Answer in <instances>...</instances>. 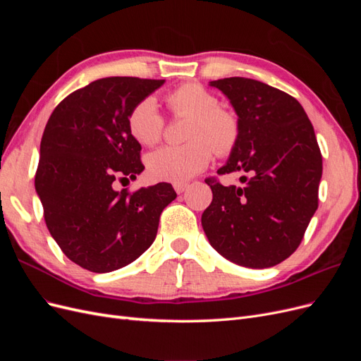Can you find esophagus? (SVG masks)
Wrapping results in <instances>:
<instances>
[{
    "instance_id": "34e87169",
    "label": "esophagus",
    "mask_w": 361,
    "mask_h": 361,
    "mask_svg": "<svg viewBox=\"0 0 361 361\" xmlns=\"http://www.w3.org/2000/svg\"><path fill=\"white\" fill-rule=\"evenodd\" d=\"M173 187H174V191H176L178 194H182L185 190H187L188 188V183H174L173 185Z\"/></svg>"
}]
</instances>
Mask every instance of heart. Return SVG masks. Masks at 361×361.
Listing matches in <instances>:
<instances>
[{"instance_id": "b5f03b06", "label": "heart", "mask_w": 361, "mask_h": 361, "mask_svg": "<svg viewBox=\"0 0 361 361\" xmlns=\"http://www.w3.org/2000/svg\"><path fill=\"white\" fill-rule=\"evenodd\" d=\"M173 116L190 118L187 140L182 146L161 147L146 158L152 179L182 183L202 173L212 159L231 155L239 141L241 125L235 113L218 106L220 101L199 84H183L167 94ZM166 118L154 97L141 99L128 116L130 134L145 146H155L162 138Z\"/></svg>"}]
</instances>
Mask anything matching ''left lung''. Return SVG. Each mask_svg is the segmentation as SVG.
Here are the masks:
<instances>
[{
  "label": "left lung",
  "instance_id": "1",
  "mask_svg": "<svg viewBox=\"0 0 361 361\" xmlns=\"http://www.w3.org/2000/svg\"><path fill=\"white\" fill-rule=\"evenodd\" d=\"M221 90L241 125L231 158L216 173H247L241 187L204 182L212 202L202 215L211 245L233 264L269 268L302 241L318 209L322 155L301 104L276 87L250 78H224Z\"/></svg>",
  "mask_w": 361,
  "mask_h": 361
}]
</instances>
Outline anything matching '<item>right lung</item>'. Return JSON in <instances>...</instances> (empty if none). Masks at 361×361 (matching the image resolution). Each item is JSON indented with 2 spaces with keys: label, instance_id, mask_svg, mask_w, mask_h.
Segmentation results:
<instances>
[{
  "label": "right lung",
  "instance_id": "right-lung-1",
  "mask_svg": "<svg viewBox=\"0 0 361 361\" xmlns=\"http://www.w3.org/2000/svg\"><path fill=\"white\" fill-rule=\"evenodd\" d=\"M166 80L110 76L75 90L43 130L36 191L51 236L76 265L110 272L155 241L159 215L176 191L167 182L134 192L114 182L145 170L128 128L130 110Z\"/></svg>",
  "mask_w": 361,
  "mask_h": 361
}]
</instances>
